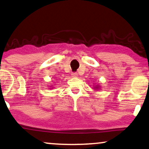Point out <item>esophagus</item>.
I'll use <instances>...</instances> for the list:
<instances>
[{
	"instance_id": "esophagus-1",
	"label": "esophagus",
	"mask_w": 149,
	"mask_h": 149,
	"mask_svg": "<svg viewBox=\"0 0 149 149\" xmlns=\"http://www.w3.org/2000/svg\"><path fill=\"white\" fill-rule=\"evenodd\" d=\"M77 73H76V72H75V73H72V77H77Z\"/></svg>"
}]
</instances>
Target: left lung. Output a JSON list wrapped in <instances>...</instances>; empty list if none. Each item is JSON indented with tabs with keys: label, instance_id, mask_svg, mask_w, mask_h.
Here are the masks:
<instances>
[{
	"label": "left lung",
	"instance_id": "8db88e82",
	"mask_svg": "<svg viewBox=\"0 0 149 149\" xmlns=\"http://www.w3.org/2000/svg\"><path fill=\"white\" fill-rule=\"evenodd\" d=\"M100 86L99 85H96L95 86H94V88L93 89H95V91H97V90H98V89H100Z\"/></svg>",
	"mask_w": 149,
	"mask_h": 149
}]
</instances>
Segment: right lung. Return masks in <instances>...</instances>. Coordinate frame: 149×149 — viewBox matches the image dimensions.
<instances>
[{
  "instance_id": "obj_1",
  "label": "right lung",
  "mask_w": 149,
  "mask_h": 149,
  "mask_svg": "<svg viewBox=\"0 0 149 149\" xmlns=\"http://www.w3.org/2000/svg\"><path fill=\"white\" fill-rule=\"evenodd\" d=\"M52 87H53V86H52Z\"/></svg>"
}]
</instances>
